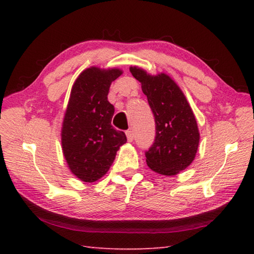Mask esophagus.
Returning <instances> with one entry per match:
<instances>
[{
	"label": "esophagus",
	"mask_w": 254,
	"mask_h": 254,
	"mask_svg": "<svg viewBox=\"0 0 254 254\" xmlns=\"http://www.w3.org/2000/svg\"><path fill=\"white\" fill-rule=\"evenodd\" d=\"M126 134H127L128 142H132L133 139H134V134H133V132L132 131H127Z\"/></svg>",
	"instance_id": "34e87169"
}]
</instances>
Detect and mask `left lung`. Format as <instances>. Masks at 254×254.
Returning a JSON list of instances; mask_svg holds the SVG:
<instances>
[{
	"instance_id": "obj_1",
	"label": "left lung",
	"mask_w": 254,
	"mask_h": 254,
	"mask_svg": "<svg viewBox=\"0 0 254 254\" xmlns=\"http://www.w3.org/2000/svg\"><path fill=\"white\" fill-rule=\"evenodd\" d=\"M130 71L141 83L156 122V139L145 152V161L154 173L175 176L194 161L199 144L196 118L177 83L165 72L150 75L142 68Z\"/></svg>"
}]
</instances>
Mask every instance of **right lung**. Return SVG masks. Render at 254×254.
<instances>
[{
	"label": "right lung",
	"mask_w": 254,
	"mask_h": 254,
	"mask_svg": "<svg viewBox=\"0 0 254 254\" xmlns=\"http://www.w3.org/2000/svg\"><path fill=\"white\" fill-rule=\"evenodd\" d=\"M119 68H86L71 87L62 127V148L68 168L85 183L102 178L118 150L127 142L124 132L112 127L114 106L107 101Z\"/></svg>",
	"instance_id": "obj_1"
}]
</instances>
